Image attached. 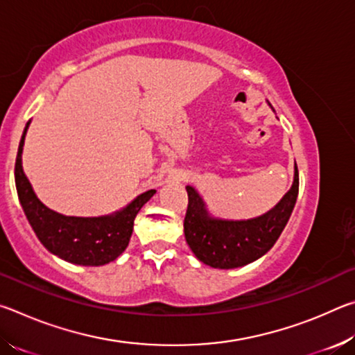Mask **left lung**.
<instances>
[{
    "label": "left lung",
    "mask_w": 355,
    "mask_h": 355,
    "mask_svg": "<svg viewBox=\"0 0 355 355\" xmlns=\"http://www.w3.org/2000/svg\"><path fill=\"white\" fill-rule=\"evenodd\" d=\"M268 105L271 103L268 101ZM274 111V107L271 106ZM188 191V211L184 238L189 249L202 263L218 269H235L261 258L271 250L290 220L299 194V173L294 171L291 189L268 213L248 220L216 218L192 186Z\"/></svg>",
    "instance_id": "left-lung-1"
}]
</instances>
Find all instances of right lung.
Instances as JSON below:
<instances>
[{
    "label": "right lung",
    "mask_w": 355,
    "mask_h": 355,
    "mask_svg": "<svg viewBox=\"0 0 355 355\" xmlns=\"http://www.w3.org/2000/svg\"><path fill=\"white\" fill-rule=\"evenodd\" d=\"M26 123L23 130L15 161V186L26 219L35 236L51 254L81 266H103L123 254L133 233L135 218L139 209L152 199L155 189L142 192L119 211L94 218L65 216L48 208L35 196L21 166Z\"/></svg>",
    "instance_id": "1"
}]
</instances>
